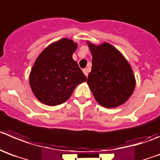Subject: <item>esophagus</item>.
<instances>
[{
	"mask_svg": "<svg viewBox=\"0 0 160 160\" xmlns=\"http://www.w3.org/2000/svg\"><path fill=\"white\" fill-rule=\"evenodd\" d=\"M83 73H84V75L86 76V77H88V72H89V70L88 68H84V69L83 70Z\"/></svg>",
	"mask_w": 160,
	"mask_h": 160,
	"instance_id": "34e87169",
	"label": "esophagus"
}]
</instances>
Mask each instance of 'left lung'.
<instances>
[{
    "instance_id": "8db88e82",
    "label": "left lung",
    "mask_w": 160,
    "mask_h": 160,
    "mask_svg": "<svg viewBox=\"0 0 160 160\" xmlns=\"http://www.w3.org/2000/svg\"><path fill=\"white\" fill-rule=\"evenodd\" d=\"M92 55L88 84L95 100L106 108H116L130 98L136 79L130 64L122 53L108 42L87 41Z\"/></svg>"
}]
</instances>
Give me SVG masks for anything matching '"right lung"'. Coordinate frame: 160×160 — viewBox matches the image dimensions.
Here are the masks:
<instances>
[{"instance_id": "right-lung-1", "label": "right lung", "mask_w": 160, "mask_h": 160, "mask_svg": "<svg viewBox=\"0 0 160 160\" xmlns=\"http://www.w3.org/2000/svg\"><path fill=\"white\" fill-rule=\"evenodd\" d=\"M77 43L63 38L51 43L41 52L29 75L31 91L38 100L47 106L67 101L77 86L87 77L72 59Z\"/></svg>"}]
</instances>
